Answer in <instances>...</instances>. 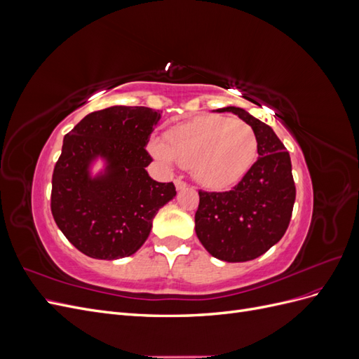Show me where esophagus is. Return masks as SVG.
<instances>
[{"label": "esophagus", "instance_id": "1", "mask_svg": "<svg viewBox=\"0 0 359 359\" xmlns=\"http://www.w3.org/2000/svg\"><path fill=\"white\" fill-rule=\"evenodd\" d=\"M175 186H177V190H184V189L187 187V182L182 181L181 178H177L175 180Z\"/></svg>", "mask_w": 359, "mask_h": 359}]
</instances>
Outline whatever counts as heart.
<instances>
[{"mask_svg":"<svg viewBox=\"0 0 359 359\" xmlns=\"http://www.w3.org/2000/svg\"><path fill=\"white\" fill-rule=\"evenodd\" d=\"M153 154L166 165L190 168L194 180L223 189L241 180L257 156V137L247 123L205 115L168 130L166 142L154 139Z\"/></svg>","mask_w":359,"mask_h":359,"instance_id":"obj_1","label":"heart"}]
</instances>
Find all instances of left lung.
Here are the masks:
<instances>
[{"label":"left lung","instance_id":"1","mask_svg":"<svg viewBox=\"0 0 359 359\" xmlns=\"http://www.w3.org/2000/svg\"><path fill=\"white\" fill-rule=\"evenodd\" d=\"M252 126L259 158L232 190H199L194 229L206 252L226 262H247L277 244L290 223L297 189L289 151L274 130L240 107H223Z\"/></svg>","mask_w":359,"mask_h":359}]
</instances>
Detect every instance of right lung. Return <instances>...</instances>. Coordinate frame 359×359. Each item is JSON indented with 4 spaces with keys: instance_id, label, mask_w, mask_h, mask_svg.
Segmentation results:
<instances>
[{
    "instance_id": "obj_1",
    "label": "right lung",
    "mask_w": 359,
    "mask_h": 359,
    "mask_svg": "<svg viewBox=\"0 0 359 359\" xmlns=\"http://www.w3.org/2000/svg\"><path fill=\"white\" fill-rule=\"evenodd\" d=\"M160 116L144 106H112L88 114L64 136L50 211L81 253L106 260L136 253L157 211L175 198L173 182H157L145 170L153 161L145 147ZM97 155L110 166L106 176L91 180L88 165Z\"/></svg>"
}]
</instances>
